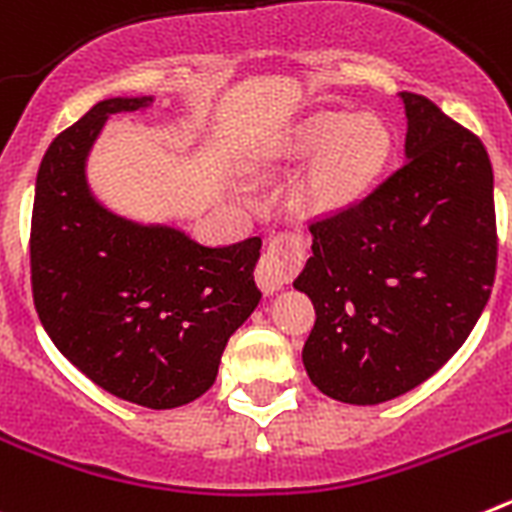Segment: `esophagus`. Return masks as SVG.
Returning a JSON list of instances; mask_svg holds the SVG:
<instances>
[{
  "label": "esophagus",
  "mask_w": 512,
  "mask_h": 512,
  "mask_svg": "<svg viewBox=\"0 0 512 512\" xmlns=\"http://www.w3.org/2000/svg\"><path fill=\"white\" fill-rule=\"evenodd\" d=\"M305 264V241L297 233L274 235L256 266V284L264 295H274L297 277Z\"/></svg>",
  "instance_id": "esophagus-1"
}]
</instances>
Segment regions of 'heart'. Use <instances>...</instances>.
<instances>
[{
    "label": "heart",
    "instance_id": "1",
    "mask_svg": "<svg viewBox=\"0 0 512 512\" xmlns=\"http://www.w3.org/2000/svg\"><path fill=\"white\" fill-rule=\"evenodd\" d=\"M279 156L310 158L300 182V205L307 212H338L359 200L390 161L392 133L377 115L320 110L307 115L279 143Z\"/></svg>",
    "mask_w": 512,
    "mask_h": 512
}]
</instances>
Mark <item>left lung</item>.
I'll return each mask as SVG.
<instances>
[{
  "label": "left lung",
  "mask_w": 512,
  "mask_h": 512,
  "mask_svg": "<svg viewBox=\"0 0 512 512\" xmlns=\"http://www.w3.org/2000/svg\"><path fill=\"white\" fill-rule=\"evenodd\" d=\"M405 164L369 197L310 225L295 279L315 305L307 377L348 405L400 397L467 341L497 266L492 164L431 99L400 92Z\"/></svg>",
  "instance_id": "1"
}]
</instances>
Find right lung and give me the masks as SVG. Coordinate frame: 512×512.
I'll return each mask as SVG.
<instances>
[{
  "mask_svg": "<svg viewBox=\"0 0 512 512\" xmlns=\"http://www.w3.org/2000/svg\"><path fill=\"white\" fill-rule=\"evenodd\" d=\"M153 97L102 99L45 151L35 182L30 271L45 333L120 400L169 410L212 387L228 338L261 300V238L212 248L135 223L89 189L87 158L107 117Z\"/></svg>",
  "mask_w": 512,
  "mask_h": 512,
  "instance_id": "right-lung-1",
  "label": "right lung"
}]
</instances>
